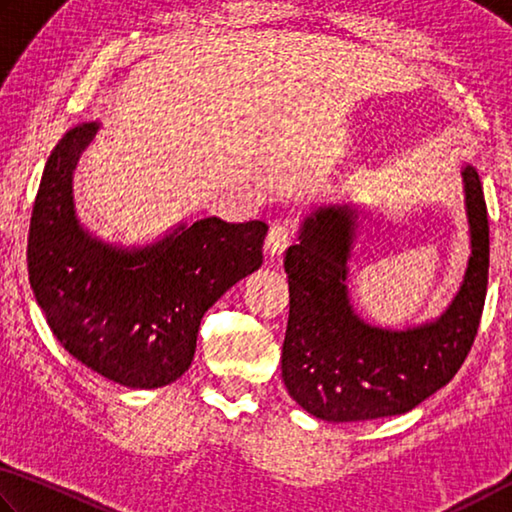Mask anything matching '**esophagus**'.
<instances>
[{
    "label": "esophagus",
    "instance_id": "34e87169",
    "mask_svg": "<svg viewBox=\"0 0 512 512\" xmlns=\"http://www.w3.org/2000/svg\"><path fill=\"white\" fill-rule=\"evenodd\" d=\"M290 240H292L290 224H285V222L272 224L270 233H267V238H265L267 254H270V256H281L283 251L290 247Z\"/></svg>",
    "mask_w": 512,
    "mask_h": 512
}]
</instances>
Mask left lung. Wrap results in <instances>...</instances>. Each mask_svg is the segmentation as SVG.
<instances>
[{
  "instance_id": "8db88e82",
  "label": "left lung",
  "mask_w": 512,
  "mask_h": 512,
  "mask_svg": "<svg viewBox=\"0 0 512 512\" xmlns=\"http://www.w3.org/2000/svg\"><path fill=\"white\" fill-rule=\"evenodd\" d=\"M470 224L468 270L441 317L405 330L371 326L348 299L353 206H321L285 251L290 317L281 371L290 396L315 418L355 423L398 416L450 382L468 357L488 290V211L479 173L463 166Z\"/></svg>"
}]
</instances>
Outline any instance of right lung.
Returning <instances> with one entry per match:
<instances>
[{
  "label": "right lung",
  "instance_id": "right-lung-1",
  "mask_svg": "<svg viewBox=\"0 0 512 512\" xmlns=\"http://www.w3.org/2000/svg\"><path fill=\"white\" fill-rule=\"evenodd\" d=\"M101 123L71 128L47 159L29 229V281L69 355L130 389L188 371L204 312L263 265L267 224L204 218L143 247L89 233L74 206V170Z\"/></svg>",
  "mask_w": 512,
  "mask_h": 512
}]
</instances>
